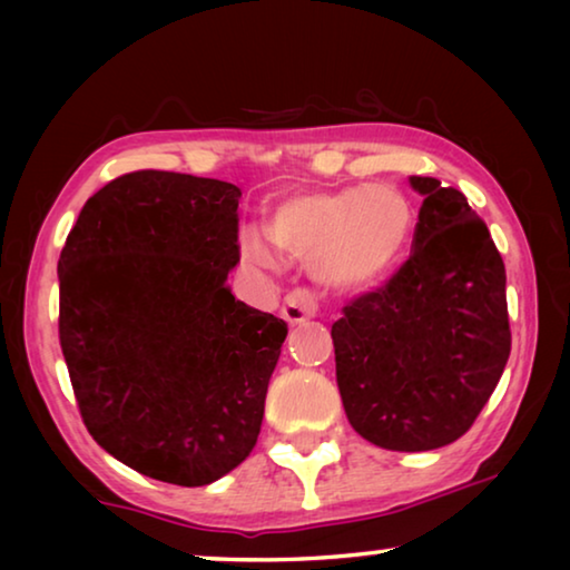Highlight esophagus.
Listing matches in <instances>:
<instances>
[{
  "label": "esophagus",
  "mask_w": 570,
  "mask_h": 570,
  "mask_svg": "<svg viewBox=\"0 0 570 570\" xmlns=\"http://www.w3.org/2000/svg\"><path fill=\"white\" fill-rule=\"evenodd\" d=\"M316 314V296L308 288H294L284 296L282 316L288 324H304Z\"/></svg>",
  "instance_id": "34e87169"
}]
</instances>
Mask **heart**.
<instances>
[{"mask_svg": "<svg viewBox=\"0 0 570 570\" xmlns=\"http://www.w3.org/2000/svg\"><path fill=\"white\" fill-rule=\"evenodd\" d=\"M414 214L402 190L374 183L316 190L286 198L268 220V234L246 228L240 254L258 268L276 272L282 254L308 264L324 286L366 288L392 272L410 244Z\"/></svg>", "mask_w": 570, "mask_h": 570, "instance_id": "obj_1", "label": "heart"}]
</instances>
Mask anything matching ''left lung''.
<instances>
[{"label":"left lung","mask_w":570,"mask_h":570,"mask_svg":"<svg viewBox=\"0 0 570 570\" xmlns=\"http://www.w3.org/2000/svg\"><path fill=\"white\" fill-rule=\"evenodd\" d=\"M424 196L412 254L332 326L346 420L372 445L445 448L465 435L510 356L505 264L458 188L410 176Z\"/></svg>","instance_id":"obj_1"}]
</instances>
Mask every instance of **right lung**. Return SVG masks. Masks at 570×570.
<instances>
[{
  "instance_id": "obj_1",
  "label": "right lung",
  "mask_w": 570,
  "mask_h": 570,
  "mask_svg": "<svg viewBox=\"0 0 570 570\" xmlns=\"http://www.w3.org/2000/svg\"><path fill=\"white\" fill-rule=\"evenodd\" d=\"M234 183L135 170L82 206L57 262L60 344L92 440L183 488L238 468L262 432L286 322L230 294Z\"/></svg>"
}]
</instances>
